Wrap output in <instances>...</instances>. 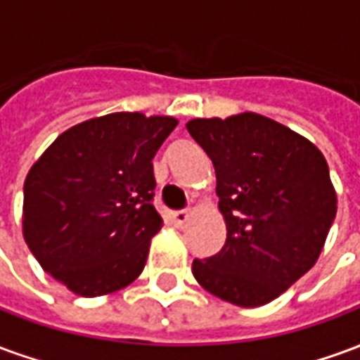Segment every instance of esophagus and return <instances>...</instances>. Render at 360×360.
Here are the masks:
<instances>
[{
  "instance_id": "34e87169",
  "label": "esophagus",
  "mask_w": 360,
  "mask_h": 360,
  "mask_svg": "<svg viewBox=\"0 0 360 360\" xmlns=\"http://www.w3.org/2000/svg\"><path fill=\"white\" fill-rule=\"evenodd\" d=\"M188 218H191V214L187 210H177L172 214V219L177 224V226H183V224H187Z\"/></svg>"
}]
</instances>
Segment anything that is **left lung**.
Returning <instances> with one entry per match:
<instances>
[{
	"mask_svg": "<svg viewBox=\"0 0 360 360\" xmlns=\"http://www.w3.org/2000/svg\"><path fill=\"white\" fill-rule=\"evenodd\" d=\"M187 131L216 169L227 239L193 262L196 281L237 307L274 301L316 264L338 212L322 152L252 111L191 119Z\"/></svg>",
	"mask_w": 360,
	"mask_h": 360,
	"instance_id": "8db88e82",
	"label": "left lung"
}]
</instances>
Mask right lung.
I'll use <instances>...</instances> for the list:
<instances>
[{"label": "right lung", "instance_id": "1", "mask_svg": "<svg viewBox=\"0 0 360 360\" xmlns=\"http://www.w3.org/2000/svg\"><path fill=\"white\" fill-rule=\"evenodd\" d=\"M177 127L167 115L119 111L67 129L25 179L22 235L44 270L100 297L141 276L162 229L152 160Z\"/></svg>", "mask_w": 360, "mask_h": 360}]
</instances>
